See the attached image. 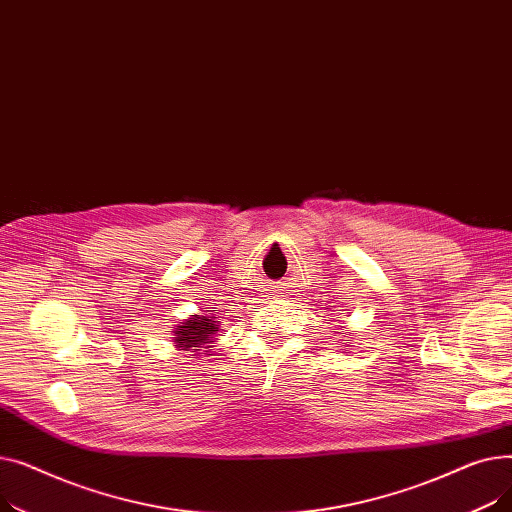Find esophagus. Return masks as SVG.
I'll list each match as a JSON object with an SVG mask.
<instances>
[{
	"mask_svg": "<svg viewBox=\"0 0 512 512\" xmlns=\"http://www.w3.org/2000/svg\"><path fill=\"white\" fill-rule=\"evenodd\" d=\"M276 297H284V286H274Z\"/></svg>",
	"mask_w": 512,
	"mask_h": 512,
	"instance_id": "esophagus-1",
	"label": "esophagus"
}]
</instances>
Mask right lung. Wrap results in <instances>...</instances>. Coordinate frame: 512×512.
<instances>
[{
	"instance_id": "obj_1",
	"label": "right lung",
	"mask_w": 512,
	"mask_h": 512,
	"mask_svg": "<svg viewBox=\"0 0 512 512\" xmlns=\"http://www.w3.org/2000/svg\"><path fill=\"white\" fill-rule=\"evenodd\" d=\"M220 332L218 319L213 317V313H203V315H191L184 319L180 326L174 328V346L176 351L182 353H195L197 357L209 353L213 344H215V334ZM193 355V357H195Z\"/></svg>"
}]
</instances>
